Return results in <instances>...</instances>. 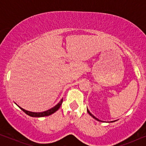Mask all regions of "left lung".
Listing matches in <instances>:
<instances>
[{"instance_id":"left-lung-1","label":"left lung","mask_w":146,"mask_h":146,"mask_svg":"<svg viewBox=\"0 0 146 146\" xmlns=\"http://www.w3.org/2000/svg\"><path fill=\"white\" fill-rule=\"evenodd\" d=\"M87 111H88V113H89V114H90V115H91V116L93 117V118H94L95 119H96V120H97V121H102V120H100V119H98V118H97V117H96L94 116V115L92 114V113H90V111L88 110V108H87ZM114 121H115V120H114V121H110V122H114Z\"/></svg>"}]
</instances>
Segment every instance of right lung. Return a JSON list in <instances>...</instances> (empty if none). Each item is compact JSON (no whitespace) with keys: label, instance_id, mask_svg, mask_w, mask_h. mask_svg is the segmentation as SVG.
I'll return each mask as SVG.
<instances>
[{"label":"right lung","instance_id":"obj_1","mask_svg":"<svg viewBox=\"0 0 146 146\" xmlns=\"http://www.w3.org/2000/svg\"><path fill=\"white\" fill-rule=\"evenodd\" d=\"M62 101H63V99H62L59 102L58 104H56L55 106L54 107L46 111H42V112H33V111H28V110H26L23 109V108L20 107L19 106H18L20 108H21L22 110H23L24 112L25 113H27V115H30V116L31 117H44V116H48V115H50L51 114H52L54 112H56L60 108V106L62 104Z\"/></svg>","mask_w":146,"mask_h":146}]
</instances>
